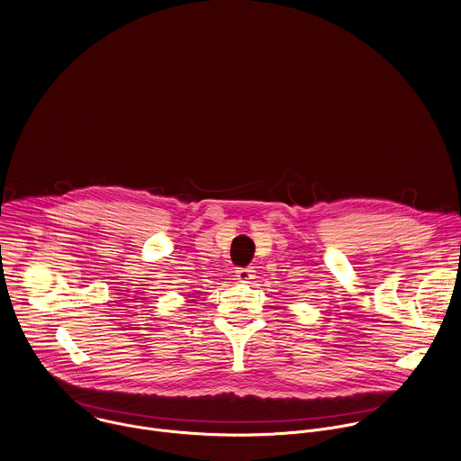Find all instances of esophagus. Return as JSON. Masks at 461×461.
<instances>
[{
  "instance_id": "1",
  "label": "esophagus",
  "mask_w": 461,
  "mask_h": 461,
  "mask_svg": "<svg viewBox=\"0 0 461 461\" xmlns=\"http://www.w3.org/2000/svg\"><path fill=\"white\" fill-rule=\"evenodd\" d=\"M235 276L239 282H251L255 278V269L253 267H239L235 271Z\"/></svg>"
}]
</instances>
